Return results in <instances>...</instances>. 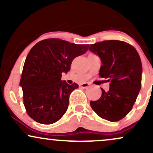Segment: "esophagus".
Segmentation results:
<instances>
[{"mask_svg": "<svg viewBox=\"0 0 153 153\" xmlns=\"http://www.w3.org/2000/svg\"><path fill=\"white\" fill-rule=\"evenodd\" d=\"M89 85H90V84H89V83H87V82H84V83H82L81 85H80V86L83 88H85L89 87Z\"/></svg>", "mask_w": 153, "mask_h": 153, "instance_id": "obj_1", "label": "esophagus"}]
</instances>
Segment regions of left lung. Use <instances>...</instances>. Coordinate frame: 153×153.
<instances>
[{
    "mask_svg": "<svg viewBox=\"0 0 153 153\" xmlns=\"http://www.w3.org/2000/svg\"><path fill=\"white\" fill-rule=\"evenodd\" d=\"M89 50L101 59L99 75L110 82L109 90L101 88L97 101H91L93 110L101 118L117 122L132 108L141 88L143 66L134 47L119 40L90 45Z\"/></svg>",
    "mask_w": 153,
    "mask_h": 153,
    "instance_id": "1",
    "label": "left lung"
}]
</instances>
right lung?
<instances>
[{
    "instance_id": "1",
    "label": "right lung",
    "mask_w": 153,
    "mask_h": 153,
    "mask_svg": "<svg viewBox=\"0 0 153 153\" xmlns=\"http://www.w3.org/2000/svg\"><path fill=\"white\" fill-rule=\"evenodd\" d=\"M89 45H75L59 39H47L29 51L20 80L26 112L40 124H50L66 112L70 95L78 85L61 80L71 70L73 59L85 54Z\"/></svg>"
}]
</instances>
